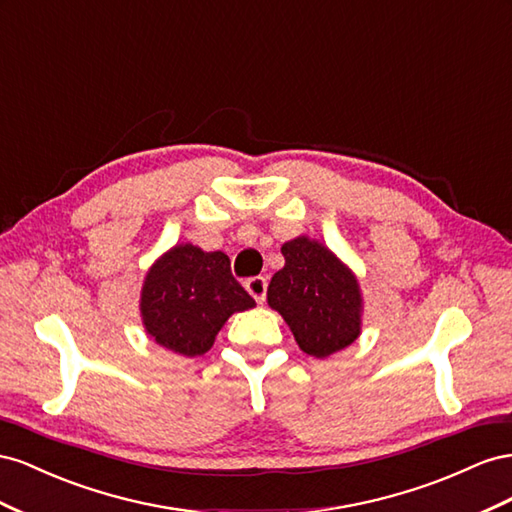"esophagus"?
Segmentation results:
<instances>
[{
  "label": "esophagus",
  "instance_id": "esophagus-1",
  "mask_svg": "<svg viewBox=\"0 0 512 512\" xmlns=\"http://www.w3.org/2000/svg\"><path fill=\"white\" fill-rule=\"evenodd\" d=\"M266 289H268V283L264 276H253V279L246 281V291L251 294L259 304H264L266 300Z\"/></svg>",
  "mask_w": 512,
  "mask_h": 512
}]
</instances>
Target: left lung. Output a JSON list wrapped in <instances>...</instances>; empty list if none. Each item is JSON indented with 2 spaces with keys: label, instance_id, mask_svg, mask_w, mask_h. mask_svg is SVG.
Returning a JSON list of instances; mask_svg holds the SVG:
<instances>
[{
  "label": "left lung",
  "instance_id": "obj_1",
  "mask_svg": "<svg viewBox=\"0 0 512 512\" xmlns=\"http://www.w3.org/2000/svg\"><path fill=\"white\" fill-rule=\"evenodd\" d=\"M285 266L268 285V304L279 313L304 354L324 360L352 345L362 332L358 276L330 248L309 236L281 246Z\"/></svg>",
  "mask_w": 512,
  "mask_h": 512
}]
</instances>
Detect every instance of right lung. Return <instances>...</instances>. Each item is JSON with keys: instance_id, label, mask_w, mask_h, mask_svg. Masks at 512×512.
<instances>
[{"instance_id": "obj_1", "label": "right lung", "mask_w": 512, "mask_h": 512, "mask_svg": "<svg viewBox=\"0 0 512 512\" xmlns=\"http://www.w3.org/2000/svg\"><path fill=\"white\" fill-rule=\"evenodd\" d=\"M253 306L255 300L233 279L229 257L191 242L171 246L154 261L139 298L145 334L186 358L206 354L225 321Z\"/></svg>"}]
</instances>
